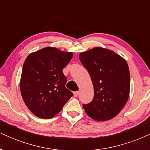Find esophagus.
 I'll list each match as a JSON object with an SVG mask.
<instances>
[{
  "label": "esophagus",
  "mask_w": 150,
  "mask_h": 150,
  "mask_svg": "<svg viewBox=\"0 0 150 150\" xmlns=\"http://www.w3.org/2000/svg\"><path fill=\"white\" fill-rule=\"evenodd\" d=\"M73 94H74V96H75V97H77V96H78L79 92H78V91H77V92H74Z\"/></svg>",
  "instance_id": "esophagus-1"
}]
</instances>
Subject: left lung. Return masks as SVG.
Masks as SVG:
<instances>
[{
    "label": "left lung",
    "instance_id": "obj_1",
    "mask_svg": "<svg viewBox=\"0 0 150 150\" xmlns=\"http://www.w3.org/2000/svg\"><path fill=\"white\" fill-rule=\"evenodd\" d=\"M94 85L92 101L82 104L89 117L97 121L114 118L128 101L130 71L125 59L111 50L96 47L79 55Z\"/></svg>",
    "mask_w": 150,
    "mask_h": 150
}]
</instances>
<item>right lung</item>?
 <instances>
[{
    "label": "right lung",
    "instance_id": "add662e5",
    "mask_svg": "<svg viewBox=\"0 0 150 150\" xmlns=\"http://www.w3.org/2000/svg\"><path fill=\"white\" fill-rule=\"evenodd\" d=\"M73 56L71 52L46 47L26 58L20 91L26 106L35 116L44 119L53 118L73 96L65 87L67 78L63 73Z\"/></svg>",
    "mask_w": 150,
    "mask_h": 150
}]
</instances>
